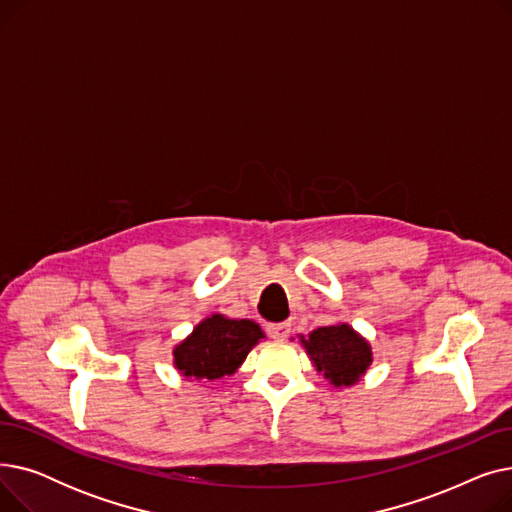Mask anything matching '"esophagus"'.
Listing matches in <instances>:
<instances>
[{
    "instance_id": "1",
    "label": "esophagus",
    "mask_w": 512,
    "mask_h": 512,
    "mask_svg": "<svg viewBox=\"0 0 512 512\" xmlns=\"http://www.w3.org/2000/svg\"><path fill=\"white\" fill-rule=\"evenodd\" d=\"M267 334H270L272 338L284 340L290 334V324L288 321H282V324H267Z\"/></svg>"
}]
</instances>
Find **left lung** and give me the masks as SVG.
Wrapping results in <instances>:
<instances>
[{
  "label": "left lung",
  "mask_w": 512,
  "mask_h": 512,
  "mask_svg": "<svg viewBox=\"0 0 512 512\" xmlns=\"http://www.w3.org/2000/svg\"><path fill=\"white\" fill-rule=\"evenodd\" d=\"M301 344L315 369L336 388L357 384L373 361L369 342L348 324L317 328L301 336Z\"/></svg>",
  "instance_id": "left-lung-1"
}]
</instances>
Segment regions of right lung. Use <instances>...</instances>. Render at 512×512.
I'll list each match as a JSON object with an SVG mask.
<instances>
[{"mask_svg": "<svg viewBox=\"0 0 512 512\" xmlns=\"http://www.w3.org/2000/svg\"><path fill=\"white\" fill-rule=\"evenodd\" d=\"M261 338L265 334L255 321L213 313L176 344L174 365L186 380H220L242 365Z\"/></svg>", "mask_w": 512, "mask_h": 512, "instance_id": "1", "label": "right lung"}]
</instances>
